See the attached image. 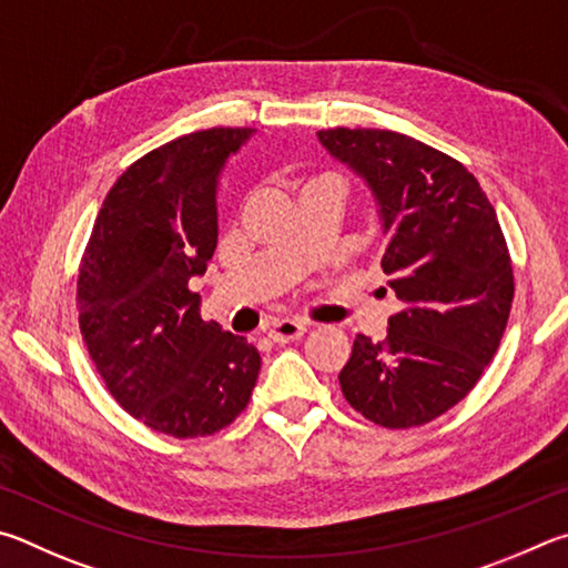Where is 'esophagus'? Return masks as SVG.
Listing matches in <instances>:
<instances>
[{
	"label": "esophagus",
	"instance_id": "1",
	"mask_svg": "<svg viewBox=\"0 0 568 568\" xmlns=\"http://www.w3.org/2000/svg\"><path fill=\"white\" fill-rule=\"evenodd\" d=\"M304 334H306V324L292 322V320H282L268 326V339L276 344H290L294 339H302Z\"/></svg>",
	"mask_w": 568,
	"mask_h": 568
}]
</instances>
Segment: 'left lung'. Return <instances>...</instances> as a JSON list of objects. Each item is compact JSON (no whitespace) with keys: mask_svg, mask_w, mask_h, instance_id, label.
<instances>
[{"mask_svg":"<svg viewBox=\"0 0 568 568\" xmlns=\"http://www.w3.org/2000/svg\"><path fill=\"white\" fill-rule=\"evenodd\" d=\"M322 146L372 189L382 268L402 302L384 342L359 334L339 384L386 429L429 424L481 379L509 322L514 272L499 219L456 159L389 129H322Z\"/></svg>","mask_w":568,"mask_h":568,"instance_id":"1","label":"left lung"}]
</instances>
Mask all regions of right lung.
<instances>
[{"label": "right lung", "mask_w": 568, "mask_h": 568, "mask_svg": "<svg viewBox=\"0 0 568 568\" xmlns=\"http://www.w3.org/2000/svg\"><path fill=\"white\" fill-rule=\"evenodd\" d=\"M254 132L204 129L136 159L109 189L79 268V329L109 394L176 439L232 424L262 369L254 346L204 322L189 292L216 248L219 176Z\"/></svg>", "instance_id": "1"}]
</instances>
